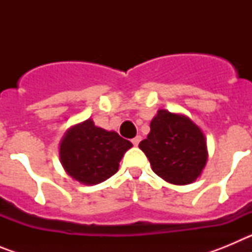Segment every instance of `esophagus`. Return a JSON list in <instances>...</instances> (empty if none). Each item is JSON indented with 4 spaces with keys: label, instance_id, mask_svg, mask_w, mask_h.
<instances>
[{
    "label": "esophagus",
    "instance_id": "34e87169",
    "mask_svg": "<svg viewBox=\"0 0 252 252\" xmlns=\"http://www.w3.org/2000/svg\"><path fill=\"white\" fill-rule=\"evenodd\" d=\"M140 141H141V136H136V137H133V139H132V144L135 146L139 145Z\"/></svg>",
    "mask_w": 252,
    "mask_h": 252
}]
</instances>
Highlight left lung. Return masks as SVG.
Returning a JSON list of instances; mask_svg holds the SVG:
<instances>
[{
	"label": "left lung",
	"mask_w": 252,
	"mask_h": 252,
	"mask_svg": "<svg viewBox=\"0 0 252 252\" xmlns=\"http://www.w3.org/2000/svg\"><path fill=\"white\" fill-rule=\"evenodd\" d=\"M154 173L177 186L194 182L207 161L204 135L188 117L166 110L158 111L150 133L139 144Z\"/></svg>",
	"instance_id": "left-lung-1"
}]
</instances>
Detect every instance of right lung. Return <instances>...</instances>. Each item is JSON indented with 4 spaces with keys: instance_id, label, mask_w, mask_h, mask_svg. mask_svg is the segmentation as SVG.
I'll return each instance as SVG.
<instances>
[{
    "instance_id": "right-lung-1",
    "label": "right lung",
    "mask_w": 252,
    "mask_h": 252,
    "mask_svg": "<svg viewBox=\"0 0 252 252\" xmlns=\"http://www.w3.org/2000/svg\"><path fill=\"white\" fill-rule=\"evenodd\" d=\"M132 146L115 131L94 126L92 120L77 125L60 144V161L69 175L83 184H98L119 170L124 154Z\"/></svg>"
}]
</instances>
